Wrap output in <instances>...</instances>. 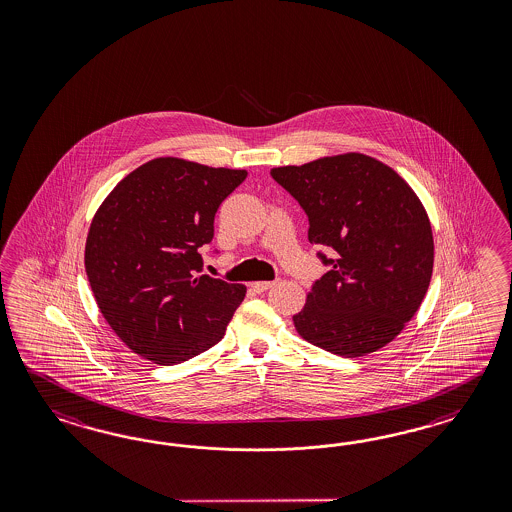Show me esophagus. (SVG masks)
<instances>
[{
  "label": "esophagus",
  "instance_id": "34e87169",
  "mask_svg": "<svg viewBox=\"0 0 512 512\" xmlns=\"http://www.w3.org/2000/svg\"><path fill=\"white\" fill-rule=\"evenodd\" d=\"M274 283H276V281H255V283H251V289H253L255 293H264V291H268Z\"/></svg>",
  "mask_w": 512,
  "mask_h": 512
}]
</instances>
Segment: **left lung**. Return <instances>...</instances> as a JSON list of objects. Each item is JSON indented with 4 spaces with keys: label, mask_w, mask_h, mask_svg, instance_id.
I'll list each match as a JSON object with an SVG mask.
<instances>
[{
    "label": "left lung",
    "mask_w": 512,
    "mask_h": 512,
    "mask_svg": "<svg viewBox=\"0 0 512 512\" xmlns=\"http://www.w3.org/2000/svg\"><path fill=\"white\" fill-rule=\"evenodd\" d=\"M272 178L306 212L308 240L334 251L293 321L298 334L340 357L394 340L417 313L434 270V236L415 191L364 154L276 167Z\"/></svg>",
    "instance_id": "left-lung-1"
}]
</instances>
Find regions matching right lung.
Returning a JSON list of instances; mask_svg holds the SVG:
<instances>
[{"label":"right lung","mask_w":512,"mask_h":512,"mask_svg":"<svg viewBox=\"0 0 512 512\" xmlns=\"http://www.w3.org/2000/svg\"><path fill=\"white\" fill-rule=\"evenodd\" d=\"M248 172L157 157L127 174L93 216L84 264L97 306L125 345L161 366L225 336L246 287L199 276L219 204Z\"/></svg>","instance_id":"1"}]
</instances>
